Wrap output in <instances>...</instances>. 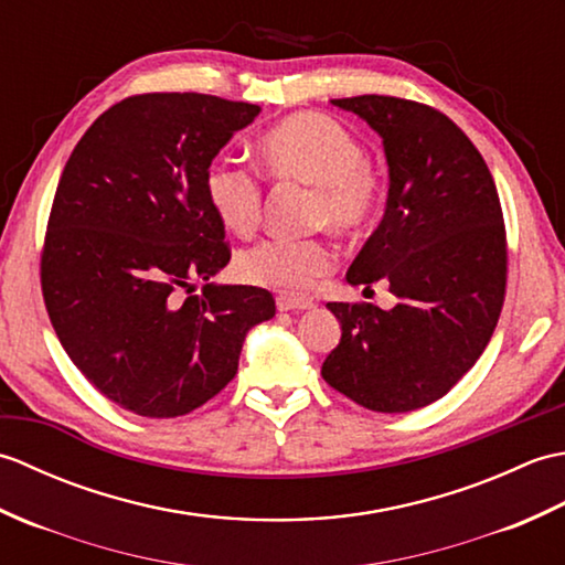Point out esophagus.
Returning a JSON list of instances; mask_svg holds the SVG:
<instances>
[{
  "label": "esophagus",
  "mask_w": 565,
  "mask_h": 565,
  "mask_svg": "<svg viewBox=\"0 0 565 565\" xmlns=\"http://www.w3.org/2000/svg\"><path fill=\"white\" fill-rule=\"evenodd\" d=\"M276 308L286 313V310H308L313 308V301H308V298H296V296H279L276 298Z\"/></svg>",
  "instance_id": "1"
}]
</instances>
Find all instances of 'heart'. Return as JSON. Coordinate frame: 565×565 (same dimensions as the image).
<instances>
[{
  "mask_svg": "<svg viewBox=\"0 0 565 565\" xmlns=\"http://www.w3.org/2000/svg\"><path fill=\"white\" fill-rule=\"evenodd\" d=\"M257 158L269 177L316 189L313 223L354 235L374 221L381 203L379 174L366 150L340 121L322 114H294L257 140ZM206 199L221 223L252 235L262 221L259 179L231 160H215L203 179ZM332 267L326 239H264L237 259L247 284L281 294H306Z\"/></svg>",
  "mask_w": 565,
  "mask_h": 565,
  "instance_id": "1",
  "label": "heart"
}]
</instances>
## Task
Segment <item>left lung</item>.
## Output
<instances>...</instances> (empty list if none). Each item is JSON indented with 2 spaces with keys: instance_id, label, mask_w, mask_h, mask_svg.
I'll return each instance as SVG.
<instances>
[{
  "instance_id": "left-lung-1",
  "label": "left lung",
  "mask_w": 565,
  "mask_h": 565,
  "mask_svg": "<svg viewBox=\"0 0 565 565\" xmlns=\"http://www.w3.org/2000/svg\"><path fill=\"white\" fill-rule=\"evenodd\" d=\"M332 104L376 130L388 164L386 213L347 284L383 279L398 303H328L342 338L320 374L369 411L411 413L447 395L493 338L508 276L498 189L431 106L381 94Z\"/></svg>"
}]
</instances>
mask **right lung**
Masks as SVG:
<instances>
[{
    "mask_svg": "<svg viewBox=\"0 0 565 565\" xmlns=\"http://www.w3.org/2000/svg\"><path fill=\"white\" fill-rule=\"evenodd\" d=\"M257 114L196 92L128 97L89 126L60 177L45 308L72 364L124 411H196L233 381L247 332L276 313L267 289L211 281L231 249L203 179Z\"/></svg>",
    "mask_w": 565,
    "mask_h": 565,
    "instance_id": "obj_1",
    "label": "right lung"
}]
</instances>
